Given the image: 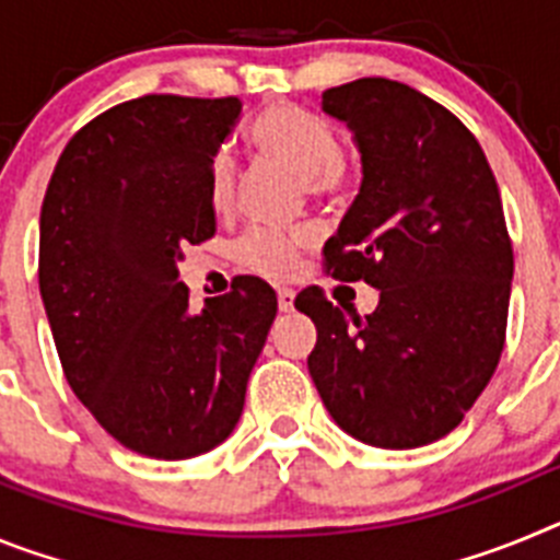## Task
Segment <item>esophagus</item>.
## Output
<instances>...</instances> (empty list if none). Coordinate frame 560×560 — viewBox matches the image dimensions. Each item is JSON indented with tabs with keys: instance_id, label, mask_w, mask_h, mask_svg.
<instances>
[{
	"instance_id": "obj_1",
	"label": "esophagus",
	"mask_w": 560,
	"mask_h": 560,
	"mask_svg": "<svg viewBox=\"0 0 560 560\" xmlns=\"http://www.w3.org/2000/svg\"><path fill=\"white\" fill-rule=\"evenodd\" d=\"M277 305H280V311H283V314L294 311V291H291V289L277 291Z\"/></svg>"
}]
</instances>
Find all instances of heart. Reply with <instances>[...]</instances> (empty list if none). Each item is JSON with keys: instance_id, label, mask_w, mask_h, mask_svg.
Wrapping results in <instances>:
<instances>
[{"instance_id": "heart-1", "label": "heart", "mask_w": 560, "mask_h": 560, "mask_svg": "<svg viewBox=\"0 0 560 560\" xmlns=\"http://www.w3.org/2000/svg\"><path fill=\"white\" fill-rule=\"evenodd\" d=\"M249 140L266 160L289 167L303 179L311 196H334L350 182V160L339 148L334 126L325 117L294 103H271L249 126ZM207 199L224 212L235 199V162L226 151L215 153L207 173ZM305 235L275 230H252L235 244L237 264L266 277H283L294 266Z\"/></svg>"}]
</instances>
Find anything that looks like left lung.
<instances>
[{
  "label": "left lung",
  "instance_id": "left-lung-1",
  "mask_svg": "<svg viewBox=\"0 0 560 560\" xmlns=\"http://www.w3.org/2000/svg\"><path fill=\"white\" fill-rule=\"evenodd\" d=\"M323 108L361 153L325 266L381 296L364 319L319 289L296 296L316 325L308 373L355 440L427 446L459 427L504 348L513 246L497 179L477 137L407 83L359 78L328 89Z\"/></svg>",
  "mask_w": 560,
  "mask_h": 560
}]
</instances>
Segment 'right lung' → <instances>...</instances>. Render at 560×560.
I'll return each instance as SVG.
<instances>
[{
	"mask_svg": "<svg viewBox=\"0 0 560 560\" xmlns=\"http://www.w3.org/2000/svg\"><path fill=\"white\" fill-rule=\"evenodd\" d=\"M237 97L145 95L67 142L38 226V289L72 393L117 443L187 459L224 443L277 316L257 277L190 311L182 249L215 235L207 173Z\"/></svg>",
	"mask_w": 560,
	"mask_h": 560,
	"instance_id": "1",
	"label": "right lung"
}]
</instances>
